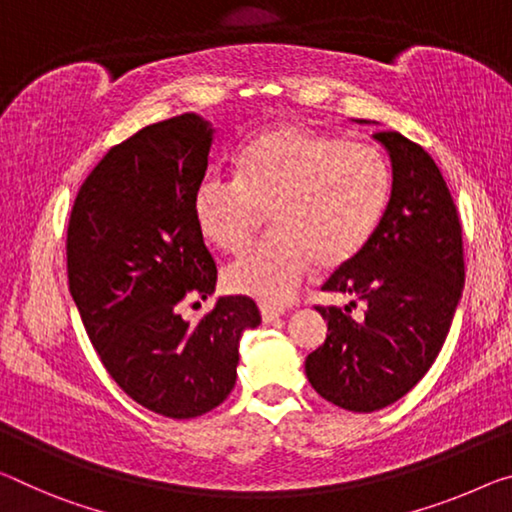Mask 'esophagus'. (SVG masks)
I'll return each instance as SVG.
<instances>
[{"label": "esophagus", "instance_id": "34e87169", "mask_svg": "<svg viewBox=\"0 0 512 512\" xmlns=\"http://www.w3.org/2000/svg\"><path fill=\"white\" fill-rule=\"evenodd\" d=\"M283 313H286V309H283V306H270V304H261V318H263V322H272V320H277V318H281Z\"/></svg>", "mask_w": 512, "mask_h": 512}]
</instances>
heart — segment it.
Listing matches in <instances>:
<instances>
[{"label": "heart", "instance_id": "obj_1", "mask_svg": "<svg viewBox=\"0 0 512 512\" xmlns=\"http://www.w3.org/2000/svg\"><path fill=\"white\" fill-rule=\"evenodd\" d=\"M389 192L391 169L380 146L286 123L242 148L235 178H203L192 210L203 238L226 254L254 245L272 215L277 238L226 267L224 283L231 293L283 304L313 263L334 272L355 261Z\"/></svg>", "mask_w": 512, "mask_h": 512}]
</instances>
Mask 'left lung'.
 I'll list each match as a JSON object with an SVG mask.
<instances>
[{"instance_id": "8db88e82", "label": "left lung", "mask_w": 512, "mask_h": 512, "mask_svg": "<svg viewBox=\"0 0 512 512\" xmlns=\"http://www.w3.org/2000/svg\"><path fill=\"white\" fill-rule=\"evenodd\" d=\"M391 155L393 183L373 238L322 290L367 306H316L329 334L306 357L322 398L350 412L382 410L403 398L442 350L465 286L462 224L435 160L400 132H375Z\"/></svg>"}]
</instances>
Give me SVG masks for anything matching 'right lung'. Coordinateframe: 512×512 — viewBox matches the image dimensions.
Segmentation results:
<instances>
[{
    "mask_svg": "<svg viewBox=\"0 0 512 512\" xmlns=\"http://www.w3.org/2000/svg\"><path fill=\"white\" fill-rule=\"evenodd\" d=\"M212 132L201 116L180 114L112 146L68 222V288L102 366L132 400L169 419L224 403L240 334L261 322L247 295L219 297L194 325L180 318V306L208 300L217 281L192 210Z\"/></svg>",
    "mask_w": 512,
    "mask_h": 512,
    "instance_id": "right-lung-1",
    "label": "right lung"
}]
</instances>
